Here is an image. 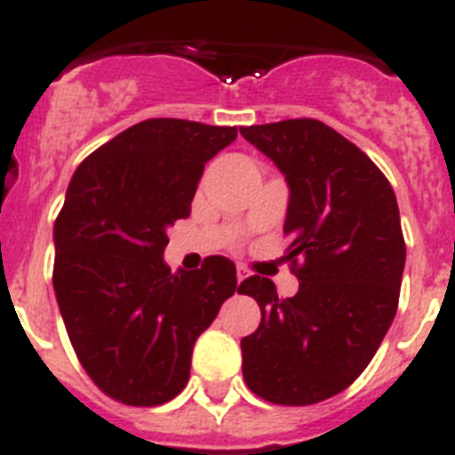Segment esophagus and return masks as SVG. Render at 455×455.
Here are the masks:
<instances>
[{"label": "esophagus", "mask_w": 455, "mask_h": 455, "mask_svg": "<svg viewBox=\"0 0 455 455\" xmlns=\"http://www.w3.org/2000/svg\"><path fill=\"white\" fill-rule=\"evenodd\" d=\"M235 276H238V282H244V279L250 276V272L244 270V267H238V275H235Z\"/></svg>", "instance_id": "34e87169"}]
</instances>
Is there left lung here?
Segmentation results:
<instances>
[{"label": "left lung", "instance_id": "left-lung-1", "mask_svg": "<svg viewBox=\"0 0 455 455\" xmlns=\"http://www.w3.org/2000/svg\"><path fill=\"white\" fill-rule=\"evenodd\" d=\"M286 176V259L299 279L279 298L254 275L238 293L260 307L240 341L244 382L276 405H314L353 385L396 315L405 267L396 195L353 141L315 118L240 128Z\"/></svg>", "mask_w": 455, "mask_h": 455}]
</instances>
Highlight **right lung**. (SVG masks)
Returning <instances> with one entry per match:
<instances>
[{
    "label": "right lung",
    "instance_id": "1",
    "mask_svg": "<svg viewBox=\"0 0 455 455\" xmlns=\"http://www.w3.org/2000/svg\"><path fill=\"white\" fill-rule=\"evenodd\" d=\"M235 137L228 125L148 118L75 169L54 222L52 283L75 355L114 401L153 408L179 396L195 341L235 293L224 256L195 272L162 259L205 162Z\"/></svg>",
    "mask_w": 455,
    "mask_h": 455
}]
</instances>
